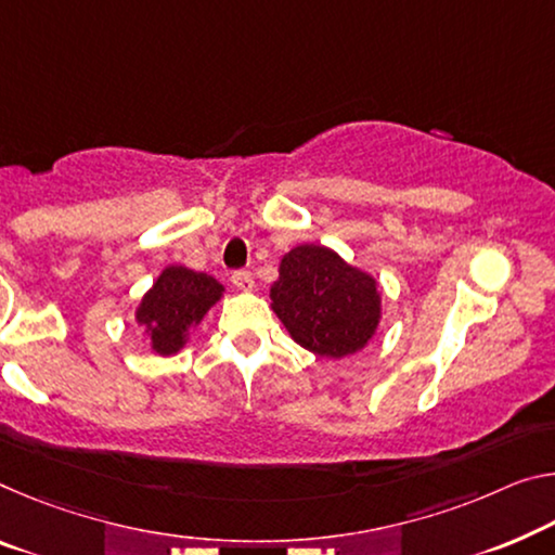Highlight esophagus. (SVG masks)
<instances>
[{
    "instance_id": "esophagus-1",
    "label": "esophagus",
    "mask_w": 555,
    "mask_h": 555,
    "mask_svg": "<svg viewBox=\"0 0 555 555\" xmlns=\"http://www.w3.org/2000/svg\"><path fill=\"white\" fill-rule=\"evenodd\" d=\"M232 284H234L236 288H240V292H251V288H254L251 271H246V269L232 271Z\"/></svg>"
}]
</instances>
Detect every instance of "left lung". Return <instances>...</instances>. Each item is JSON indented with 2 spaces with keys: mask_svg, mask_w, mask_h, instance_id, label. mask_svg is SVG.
<instances>
[{
  "mask_svg": "<svg viewBox=\"0 0 555 555\" xmlns=\"http://www.w3.org/2000/svg\"><path fill=\"white\" fill-rule=\"evenodd\" d=\"M271 306L306 350L343 358L373 338L380 319L375 281L325 246H296L281 259Z\"/></svg>",
  "mask_w": 555,
  "mask_h": 555,
  "instance_id": "1",
  "label": "left lung"
}]
</instances>
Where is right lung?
<instances>
[{"mask_svg":"<svg viewBox=\"0 0 555 555\" xmlns=\"http://www.w3.org/2000/svg\"><path fill=\"white\" fill-rule=\"evenodd\" d=\"M222 292V284L212 276L184 267H170L145 294L138 309V323L151 331L157 353L170 356L182 348L192 325L202 321V315Z\"/></svg>","mask_w":555,"mask_h":555,"instance_id":"obj_1","label":"right lung"}]
</instances>
